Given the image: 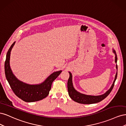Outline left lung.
I'll return each mask as SVG.
<instances>
[{"instance_id":"left-lung-1","label":"left lung","mask_w":126,"mask_h":126,"mask_svg":"<svg viewBox=\"0 0 126 126\" xmlns=\"http://www.w3.org/2000/svg\"><path fill=\"white\" fill-rule=\"evenodd\" d=\"M112 52L115 55V63H117V56L116 51L112 49ZM116 69H117V72L115 77V79L113 82L111 87L110 89L106 91V92L102 94L101 95H99V96H91V95H87L81 94L80 93L78 92L76 90L75 88L74 87L73 83H72V74L70 72H69V78L68 79V82H67V87H68V94L70 97L74 101L77 102L79 104H96V103L102 101L103 99H104L105 98L107 97L109 94L111 92L112 89H113V87L114 86V84L117 77V64H116Z\"/></svg>"}]
</instances>
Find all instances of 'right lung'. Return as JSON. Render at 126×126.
<instances>
[{
  "mask_svg": "<svg viewBox=\"0 0 126 126\" xmlns=\"http://www.w3.org/2000/svg\"><path fill=\"white\" fill-rule=\"evenodd\" d=\"M15 43L11 45L6 55L5 72L7 81L15 94L23 101L32 102L43 99L49 94L52 82L58 77L62 70L53 72L39 84L30 85L19 80L14 75L10 66L11 51Z\"/></svg>",
  "mask_w": 126,
  "mask_h": 126,
  "instance_id": "right-lung-1",
  "label": "right lung"
}]
</instances>
